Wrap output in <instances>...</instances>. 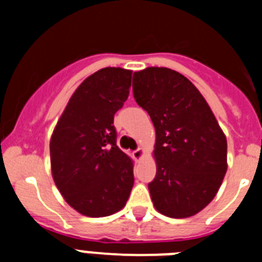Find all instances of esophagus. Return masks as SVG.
<instances>
[{
  "mask_svg": "<svg viewBox=\"0 0 262 262\" xmlns=\"http://www.w3.org/2000/svg\"><path fill=\"white\" fill-rule=\"evenodd\" d=\"M143 156H144V151H143L142 148H138L136 151L133 152V157L136 160V161H139V160H142Z\"/></svg>",
  "mask_w": 262,
  "mask_h": 262,
  "instance_id": "1",
  "label": "esophagus"
}]
</instances>
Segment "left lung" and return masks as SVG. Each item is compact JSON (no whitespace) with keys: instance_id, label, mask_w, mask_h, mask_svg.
<instances>
[{"instance_id":"8db88e82","label":"left lung","mask_w":262,"mask_h":262,"mask_svg":"<svg viewBox=\"0 0 262 262\" xmlns=\"http://www.w3.org/2000/svg\"><path fill=\"white\" fill-rule=\"evenodd\" d=\"M134 97L156 129V177L148 184L155 209L169 217L198 214L227 172V139L200 90L184 75L149 67L134 73Z\"/></svg>"}]
</instances>
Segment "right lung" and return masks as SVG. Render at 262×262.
Segmentation results:
<instances>
[{
    "label": "right lung",
    "mask_w": 262,
    "mask_h": 262,
    "mask_svg": "<svg viewBox=\"0 0 262 262\" xmlns=\"http://www.w3.org/2000/svg\"><path fill=\"white\" fill-rule=\"evenodd\" d=\"M133 71L102 68L72 94L50 142L55 185L72 209L108 216L126 206L134 161L117 145L114 114L128 98Z\"/></svg>",
    "instance_id": "1"
}]
</instances>
